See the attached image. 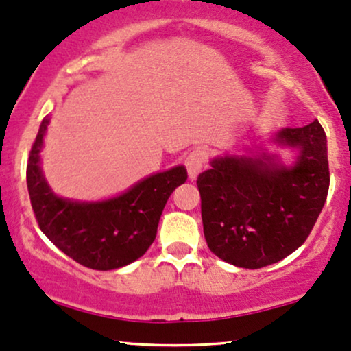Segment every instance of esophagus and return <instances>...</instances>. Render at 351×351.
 <instances>
[{
  "instance_id": "1",
  "label": "esophagus",
  "mask_w": 351,
  "mask_h": 351,
  "mask_svg": "<svg viewBox=\"0 0 351 351\" xmlns=\"http://www.w3.org/2000/svg\"><path fill=\"white\" fill-rule=\"evenodd\" d=\"M206 162H208V152L204 149H194L191 154L188 155L186 160H184V165H186L189 173V178H196L197 173L202 170Z\"/></svg>"
}]
</instances>
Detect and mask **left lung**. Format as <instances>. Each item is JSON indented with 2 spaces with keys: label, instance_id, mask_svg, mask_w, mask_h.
<instances>
[{
  "label": "left lung",
  "instance_id": "8db88e82",
  "mask_svg": "<svg viewBox=\"0 0 351 351\" xmlns=\"http://www.w3.org/2000/svg\"><path fill=\"white\" fill-rule=\"evenodd\" d=\"M299 147L294 167L271 157H222L197 176L201 216L209 250L240 268H263L298 250L327 199V137L315 119L276 134Z\"/></svg>",
  "mask_w": 351,
  "mask_h": 351
}]
</instances>
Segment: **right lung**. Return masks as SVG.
I'll return each mask as SVG.
<instances>
[{
    "label": "right lung",
    "instance_id": "obj_1",
    "mask_svg": "<svg viewBox=\"0 0 351 351\" xmlns=\"http://www.w3.org/2000/svg\"><path fill=\"white\" fill-rule=\"evenodd\" d=\"M49 119H44L27 160V189L40 230L55 247L91 269H116L149 250L157 235L162 210L170 194L188 178L176 167L137 183L128 193L103 202H75L57 197L39 167Z\"/></svg>",
    "mask_w": 351,
    "mask_h": 351
}]
</instances>
